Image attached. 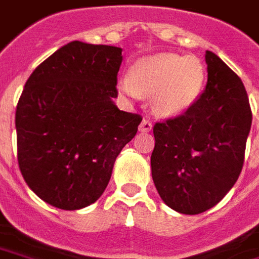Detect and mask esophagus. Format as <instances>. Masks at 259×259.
Segmentation results:
<instances>
[{"mask_svg":"<svg viewBox=\"0 0 259 259\" xmlns=\"http://www.w3.org/2000/svg\"><path fill=\"white\" fill-rule=\"evenodd\" d=\"M151 130H152V124H151L148 119H142L141 124H140V131L144 134L150 133Z\"/></svg>","mask_w":259,"mask_h":259,"instance_id":"1","label":"esophagus"}]
</instances>
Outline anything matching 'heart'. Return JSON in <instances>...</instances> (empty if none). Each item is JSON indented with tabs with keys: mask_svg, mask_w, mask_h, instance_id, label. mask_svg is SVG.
<instances>
[{
	"mask_svg": "<svg viewBox=\"0 0 259 259\" xmlns=\"http://www.w3.org/2000/svg\"><path fill=\"white\" fill-rule=\"evenodd\" d=\"M206 69L198 57L157 54L135 64L133 74L119 81L126 97L151 95L152 112L162 118L178 117L197 102L204 91Z\"/></svg>",
	"mask_w": 259,
	"mask_h": 259,
	"instance_id": "obj_1",
	"label": "heart"
}]
</instances>
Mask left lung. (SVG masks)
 <instances>
[{"label":"left lung","instance_id":"left-lung-1","mask_svg":"<svg viewBox=\"0 0 259 259\" xmlns=\"http://www.w3.org/2000/svg\"><path fill=\"white\" fill-rule=\"evenodd\" d=\"M208 81L182 115L154 125L151 174L161 199L180 214L217 205L238 180L252 114L239 77L211 51Z\"/></svg>","mask_w":259,"mask_h":259}]
</instances>
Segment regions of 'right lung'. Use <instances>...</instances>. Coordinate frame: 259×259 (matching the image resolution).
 I'll use <instances>...</instances> for the list:
<instances>
[{"instance_id":"add662e5","label":"right lung","mask_w":259,"mask_h":259,"mask_svg":"<svg viewBox=\"0 0 259 259\" xmlns=\"http://www.w3.org/2000/svg\"><path fill=\"white\" fill-rule=\"evenodd\" d=\"M122 50L72 41L41 62L15 112L21 174L47 204L74 211L102 195L142 118L118 109Z\"/></svg>"}]
</instances>
